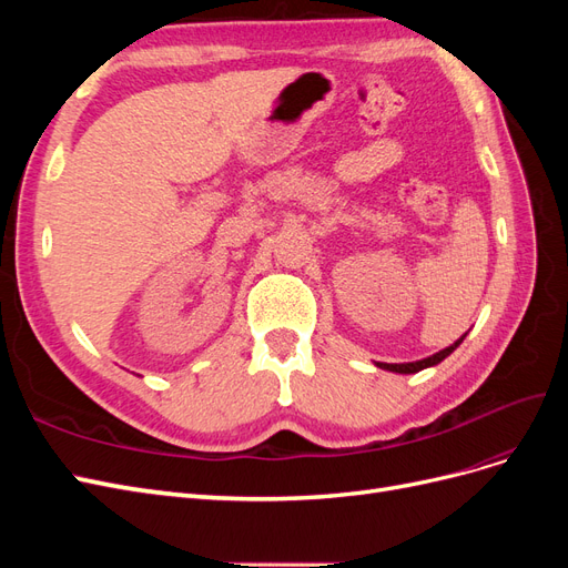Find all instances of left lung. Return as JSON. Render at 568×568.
<instances>
[{
  "label": "left lung",
  "mask_w": 568,
  "mask_h": 568,
  "mask_svg": "<svg viewBox=\"0 0 568 568\" xmlns=\"http://www.w3.org/2000/svg\"><path fill=\"white\" fill-rule=\"evenodd\" d=\"M467 336V334H464ZM464 336L462 338H457L453 346H448V348H443V351H438L436 355H432V357H424V359H417V363H403V365H388V363H376V367H382V369H388V372H398V374H415V372H422V369H426V367H434V365H438V363H443L445 357H448L459 343L464 341Z\"/></svg>",
  "instance_id": "8db88e82"
}]
</instances>
